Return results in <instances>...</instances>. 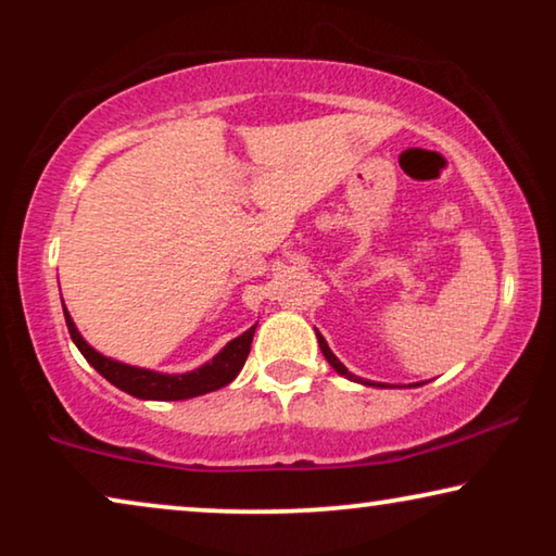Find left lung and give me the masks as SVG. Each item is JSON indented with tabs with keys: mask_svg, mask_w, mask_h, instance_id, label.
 <instances>
[{
	"mask_svg": "<svg viewBox=\"0 0 556 556\" xmlns=\"http://www.w3.org/2000/svg\"><path fill=\"white\" fill-rule=\"evenodd\" d=\"M316 339H318V346H321V352H324V356H326V362H329V364H331V367H333V369H337L341 377L352 379V382H364V379H359V377H354V375H352V371H349V369L344 367V364H341V362L337 359V354H333V352H331V349H329V344H326V339H324V337H321V333H318V331H316ZM364 384H369V382H364ZM379 387H384V384H379Z\"/></svg>",
	"mask_w": 556,
	"mask_h": 556,
	"instance_id": "left-lung-1",
	"label": "left lung"
}]
</instances>
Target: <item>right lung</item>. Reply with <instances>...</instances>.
Wrapping results in <instances>:
<instances>
[{
    "instance_id": "right-lung-1",
    "label": "right lung",
    "mask_w": 556,
    "mask_h": 556,
    "mask_svg": "<svg viewBox=\"0 0 556 556\" xmlns=\"http://www.w3.org/2000/svg\"><path fill=\"white\" fill-rule=\"evenodd\" d=\"M65 324H67V331H71V339L75 341V346L80 349V354L86 356L90 367H93L98 375L109 379L111 384H116L118 390H124L131 394V397H139V400H189V397H200V394L215 392L219 387L230 384L248 359L250 344H253V333H255V326H253V329H248L242 337L232 339L230 344L215 356V359L207 362L200 369L187 371V375H162V371L128 367V364L113 362L109 356L98 354L93 346H88L86 341H83L67 311H65Z\"/></svg>"
}]
</instances>
